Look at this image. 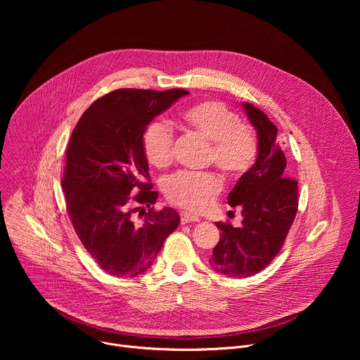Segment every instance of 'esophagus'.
<instances>
[{
  "mask_svg": "<svg viewBox=\"0 0 360 360\" xmlns=\"http://www.w3.org/2000/svg\"><path fill=\"white\" fill-rule=\"evenodd\" d=\"M199 218L196 215H192L189 212H181V222L182 224H189V222H198Z\"/></svg>",
  "mask_w": 360,
  "mask_h": 360,
  "instance_id": "1",
  "label": "esophagus"
}]
</instances>
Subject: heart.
Instances as JSON below:
<instances>
[{
	"instance_id": "1",
	"label": "heart",
	"mask_w": 360,
	"mask_h": 360,
	"mask_svg": "<svg viewBox=\"0 0 360 360\" xmlns=\"http://www.w3.org/2000/svg\"><path fill=\"white\" fill-rule=\"evenodd\" d=\"M182 127L210 142L208 161L226 178L243 176L258 155L255 134L240 124L239 117L222 102L203 101L185 110ZM142 152L149 165L167 168L172 162V135L160 121L150 122L142 134ZM222 191L221 179L212 172H176L165 182L164 192L169 202L191 212L208 210Z\"/></svg>"
}]
</instances>
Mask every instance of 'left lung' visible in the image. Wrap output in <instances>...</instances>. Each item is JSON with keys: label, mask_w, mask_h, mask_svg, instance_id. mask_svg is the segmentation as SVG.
I'll use <instances>...</instances> for the list:
<instances>
[{"label": "left lung", "mask_w": 360, "mask_h": 360, "mask_svg": "<svg viewBox=\"0 0 360 360\" xmlns=\"http://www.w3.org/2000/svg\"><path fill=\"white\" fill-rule=\"evenodd\" d=\"M242 107L258 134V157L228 195L231 207L242 210V226L217 222L221 239L210 258L217 272L231 278L265 269L281 250L297 212V182L288 178L278 128L249 102Z\"/></svg>", "instance_id": "obj_1"}]
</instances>
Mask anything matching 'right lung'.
<instances>
[{
    "label": "right lung",
    "instance_id": "add662e5",
    "mask_svg": "<svg viewBox=\"0 0 360 360\" xmlns=\"http://www.w3.org/2000/svg\"><path fill=\"white\" fill-rule=\"evenodd\" d=\"M185 89L112 91L96 99L75 125L61 181L72 226L84 248L111 276L135 278L155 261L179 225L172 208L153 210L142 134ZM134 190L140 192L132 197ZM139 212L142 223L133 219Z\"/></svg>",
    "mask_w": 360,
    "mask_h": 360
}]
</instances>
